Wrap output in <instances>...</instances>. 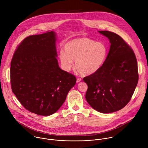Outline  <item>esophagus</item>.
<instances>
[{
    "label": "esophagus",
    "mask_w": 148,
    "mask_h": 148,
    "mask_svg": "<svg viewBox=\"0 0 148 148\" xmlns=\"http://www.w3.org/2000/svg\"><path fill=\"white\" fill-rule=\"evenodd\" d=\"M81 81H82V79H79V78H77V80H76V82H77V83H78L80 82Z\"/></svg>",
    "instance_id": "1"
}]
</instances>
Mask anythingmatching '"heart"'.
<instances>
[{
  "instance_id": "heart-1",
  "label": "heart",
  "mask_w": 148,
  "mask_h": 148,
  "mask_svg": "<svg viewBox=\"0 0 148 148\" xmlns=\"http://www.w3.org/2000/svg\"><path fill=\"white\" fill-rule=\"evenodd\" d=\"M64 51L59 53L60 62L65 71L73 66L83 76H90L99 71L106 62L108 48L104 43L87 38H76L66 42Z\"/></svg>"
}]
</instances>
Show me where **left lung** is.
<instances>
[{
	"instance_id": "8db88e82",
	"label": "left lung",
	"mask_w": 148,
	"mask_h": 148,
	"mask_svg": "<svg viewBox=\"0 0 148 148\" xmlns=\"http://www.w3.org/2000/svg\"><path fill=\"white\" fill-rule=\"evenodd\" d=\"M110 44L106 62L97 73L83 79L86 101L95 110L109 113L129 102L138 83L137 62L132 49L117 34L99 31Z\"/></svg>"
}]
</instances>
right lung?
<instances>
[{
  "instance_id": "add662e5",
  "label": "right lung",
  "mask_w": 148,
  "mask_h": 148,
  "mask_svg": "<svg viewBox=\"0 0 148 148\" xmlns=\"http://www.w3.org/2000/svg\"><path fill=\"white\" fill-rule=\"evenodd\" d=\"M54 31L29 36L16 49L11 63L12 92L27 110L50 116L63 105L76 79L61 69Z\"/></svg>"
}]
</instances>
